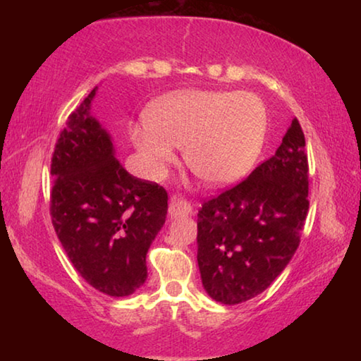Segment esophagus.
I'll return each mask as SVG.
<instances>
[{
	"label": "esophagus",
	"instance_id": "1",
	"mask_svg": "<svg viewBox=\"0 0 361 361\" xmlns=\"http://www.w3.org/2000/svg\"><path fill=\"white\" fill-rule=\"evenodd\" d=\"M192 212V207L186 200L180 197H172L169 204V216L178 218V216H188Z\"/></svg>",
	"mask_w": 361,
	"mask_h": 361
}]
</instances>
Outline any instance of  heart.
<instances>
[{"mask_svg":"<svg viewBox=\"0 0 361 361\" xmlns=\"http://www.w3.org/2000/svg\"><path fill=\"white\" fill-rule=\"evenodd\" d=\"M145 124L132 126L130 138L151 178H164L176 146L197 178L226 186L243 178L258 161L267 109L253 92L180 90L152 103Z\"/></svg>","mask_w":361,"mask_h":361,"instance_id":"heart-1","label":"heart"}]
</instances>
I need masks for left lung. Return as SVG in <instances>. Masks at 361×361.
<instances>
[{
    "label": "left lung",
    "instance_id": "obj_1",
    "mask_svg": "<svg viewBox=\"0 0 361 361\" xmlns=\"http://www.w3.org/2000/svg\"><path fill=\"white\" fill-rule=\"evenodd\" d=\"M307 194L305 138L295 118L276 154L197 213V262L212 299L245 302L282 274L301 242Z\"/></svg>",
    "mask_w": 361,
    "mask_h": 361
}]
</instances>
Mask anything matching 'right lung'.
Masks as SVG:
<instances>
[{"label": "right lung", "mask_w": 361, "mask_h": 361, "mask_svg": "<svg viewBox=\"0 0 361 361\" xmlns=\"http://www.w3.org/2000/svg\"><path fill=\"white\" fill-rule=\"evenodd\" d=\"M97 87L68 116L52 154L51 216L79 276L105 295L129 296L148 277L146 253L166 223L167 191L114 157L90 114Z\"/></svg>", "instance_id": "right-lung-1"}]
</instances>
